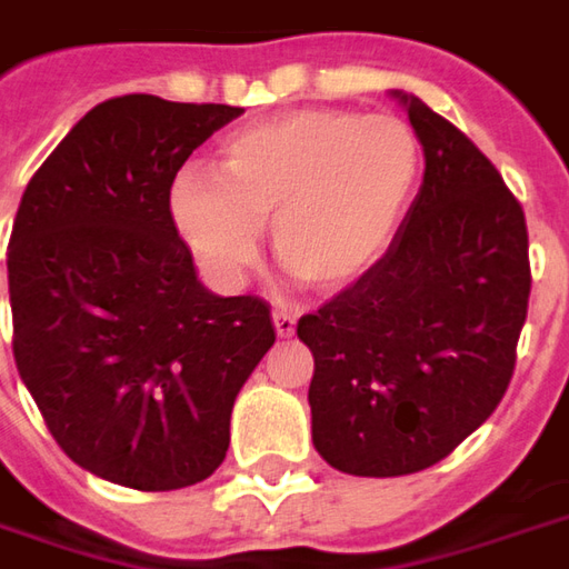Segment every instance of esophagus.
Instances as JSON below:
<instances>
[{"label": "esophagus", "mask_w": 569, "mask_h": 569, "mask_svg": "<svg viewBox=\"0 0 569 569\" xmlns=\"http://www.w3.org/2000/svg\"><path fill=\"white\" fill-rule=\"evenodd\" d=\"M273 329H277V336H280V339L296 336V317L286 311H273Z\"/></svg>", "instance_id": "esophagus-1"}]
</instances>
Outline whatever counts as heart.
I'll use <instances>...</instances> for the list:
<instances>
[{
  "instance_id": "b5f03b06",
  "label": "heart",
  "mask_w": 569,
  "mask_h": 569,
  "mask_svg": "<svg viewBox=\"0 0 569 569\" xmlns=\"http://www.w3.org/2000/svg\"><path fill=\"white\" fill-rule=\"evenodd\" d=\"M422 147L397 117L292 110L224 138L218 178L184 169L169 190L178 233L202 268L237 283L271 224L280 268L341 296L381 264L407 216Z\"/></svg>"
}]
</instances>
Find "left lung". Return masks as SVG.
Segmentation results:
<instances>
[{
	"label": "left lung",
	"instance_id": "8db88e82",
	"mask_svg": "<svg viewBox=\"0 0 569 569\" xmlns=\"http://www.w3.org/2000/svg\"><path fill=\"white\" fill-rule=\"evenodd\" d=\"M422 188L381 264L298 320L313 353L311 437L332 468L400 478L447 459L506 395L527 320V221L478 147L395 89Z\"/></svg>",
	"mask_w": 569,
	"mask_h": 569
}]
</instances>
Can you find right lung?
<instances>
[{"mask_svg":"<svg viewBox=\"0 0 569 569\" xmlns=\"http://www.w3.org/2000/svg\"><path fill=\"white\" fill-rule=\"evenodd\" d=\"M240 113L110 98L51 150L18 206L14 363L58 447L119 487L209 478L233 400L277 339L261 298L200 283L169 212L178 169Z\"/></svg>","mask_w":569,"mask_h":569,"instance_id":"right-lung-1","label":"right lung"}]
</instances>
